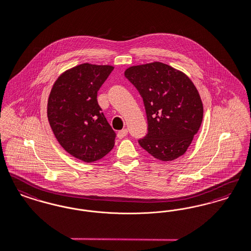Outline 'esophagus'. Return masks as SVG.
Segmentation results:
<instances>
[{"label": "esophagus", "mask_w": 251, "mask_h": 251, "mask_svg": "<svg viewBox=\"0 0 251 251\" xmlns=\"http://www.w3.org/2000/svg\"><path fill=\"white\" fill-rule=\"evenodd\" d=\"M127 129L126 128H125V129H122V130H120L118 132V138L119 139H123V138H125L126 135H127Z\"/></svg>", "instance_id": "34e87169"}]
</instances>
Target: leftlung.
Here are the masks:
<instances>
[{"label":"left lung","instance_id":"obj_1","mask_svg":"<svg viewBox=\"0 0 251 251\" xmlns=\"http://www.w3.org/2000/svg\"><path fill=\"white\" fill-rule=\"evenodd\" d=\"M125 76L145 104L148 131L140 145L162 161L182 156L203 119V104L192 80L161 62L129 67Z\"/></svg>","mask_w":251,"mask_h":251}]
</instances>
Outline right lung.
Here are the masks:
<instances>
[{
  "label": "right lung",
  "mask_w": 251,
  "mask_h": 251,
  "mask_svg": "<svg viewBox=\"0 0 251 251\" xmlns=\"http://www.w3.org/2000/svg\"><path fill=\"white\" fill-rule=\"evenodd\" d=\"M114 67L83 63L67 70L54 82L47 116L64 150L85 162L105 157L116 134L97 102V92Z\"/></svg>",
  "instance_id": "right-lung-1"
}]
</instances>
